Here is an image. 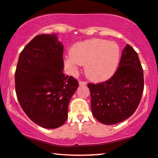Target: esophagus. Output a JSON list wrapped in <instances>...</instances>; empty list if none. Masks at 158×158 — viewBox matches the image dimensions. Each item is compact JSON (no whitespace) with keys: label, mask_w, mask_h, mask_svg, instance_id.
I'll return each instance as SVG.
<instances>
[{"label":"esophagus","mask_w":158,"mask_h":158,"mask_svg":"<svg viewBox=\"0 0 158 158\" xmlns=\"http://www.w3.org/2000/svg\"><path fill=\"white\" fill-rule=\"evenodd\" d=\"M86 84V81H79V85L80 86H84Z\"/></svg>","instance_id":"obj_1"}]
</instances>
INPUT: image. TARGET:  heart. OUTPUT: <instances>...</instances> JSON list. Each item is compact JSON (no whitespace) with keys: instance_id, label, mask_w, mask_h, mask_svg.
I'll return each instance as SVG.
<instances>
[{"instance_id":"heart-1","label":"heart","mask_w":158,"mask_h":158,"mask_svg":"<svg viewBox=\"0 0 158 158\" xmlns=\"http://www.w3.org/2000/svg\"><path fill=\"white\" fill-rule=\"evenodd\" d=\"M120 50L117 43L93 39L79 42L66 56L65 65L74 73L77 66L85 65L84 72L89 79L103 81L110 79L118 66Z\"/></svg>"}]
</instances>
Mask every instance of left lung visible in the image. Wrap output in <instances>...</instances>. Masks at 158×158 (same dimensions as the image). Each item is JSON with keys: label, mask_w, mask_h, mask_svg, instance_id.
Returning a JSON list of instances; mask_svg holds the SVG:
<instances>
[{"label": "left lung", "mask_w": 158, "mask_h": 158, "mask_svg": "<svg viewBox=\"0 0 158 158\" xmlns=\"http://www.w3.org/2000/svg\"><path fill=\"white\" fill-rule=\"evenodd\" d=\"M92 114L104 124L121 123L132 116L144 89L143 69L137 53L127 44L116 72L107 81L87 84Z\"/></svg>", "instance_id": "left-lung-1"}]
</instances>
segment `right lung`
Wrapping results in <instances>:
<instances>
[{
    "instance_id": "obj_1",
    "label": "right lung",
    "mask_w": 158,
    "mask_h": 158,
    "mask_svg": "<svg viewBox=\"0 0 158 158\" xmlns=\"http://www.w3.org/2000/svg\"><path fill=\"white\" fill-rule=\"evenodd\" d=\"M63 52L56 34L39 35L24 47L18 61V100L31 120L44 128L64 124L69 103L79 86L76 79L63 73Z\"/></svg>"
}]
</instances>
